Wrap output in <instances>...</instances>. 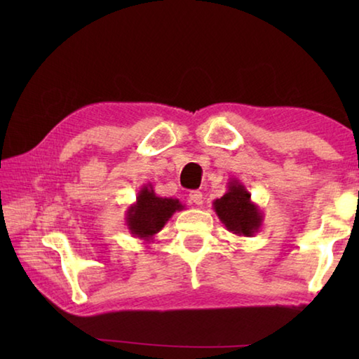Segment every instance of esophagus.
Returning a JSON list of instances; mask_svg holds the SVG:
<instances>
[{"label": "esophagus", "instance_id": "1", "mask_svg": "<svg viewBox=\"0 0 359 359\" xmlns=\"http://www.w3.org/2000/svg\"><path fill=\"white\" fill-rule=\"evenodd\" d=\"M188 198H190V201H191L194 205H203V203H204L203 193L198 191V190L190 191V194H188Z\"/></svg>", "mask_w": 359, "mask_h": 359}]
</instances>
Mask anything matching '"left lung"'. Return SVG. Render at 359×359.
<instances>
[{
	"label": "left lung",
	"instance_id": "1",
	"mask_svg": "<svg viewBox=\"0 0 359 359\" xmlns=\"http://www.w3.org/2000/svg\"><path fill=\"white\" fill-rule=\"evenodd\" d=\"M228 190L212 203L215 214L229 233L252 238L264 220V214L252 201V194L238 179H229Z\"/></svg>",
	"mask_w": 359,
	"mask_h": 359
}]
</instances>
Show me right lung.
<instances>
[{
    "label": "right lung",
    "mask_w": 359,
    "mask_h": 359,
    "mask_svg": "<svg viewBox=\"0 0 359 359\" xmlns=\"http://www.w3.org/2000/svg\"><path fill=\"white\" fill-rule=\"evenodd\" d=\"M184 208L185 205H182L179 199L158 196L151 184H147L139 190L136 203L126 209V226L133 238L150 244L155 236L165 228L169 218L175 212L184 210Z\"/></svg>",
    "instance_id": "add662e5"
}]
</instances>
